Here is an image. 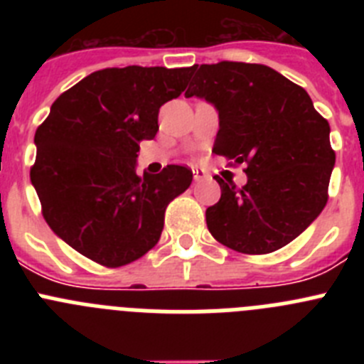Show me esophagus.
<instances>
[{"instance_id":"obj_1","label":"esophagus","mask_w":364,"mask_h":364,"mask_svg":"<svg viewBox=\"0 0 364 364\" xmlns=\"http://www.w3.org/2000/svg\"><path fill=\"white\" fill-rule=\"evenodd\" d=\"M193 178H195V182H202V180L208 178V173L197 167V169H193Z\"/></svg>"}]
</instances>
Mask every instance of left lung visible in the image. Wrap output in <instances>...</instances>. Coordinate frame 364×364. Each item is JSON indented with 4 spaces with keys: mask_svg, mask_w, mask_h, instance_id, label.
<instances>
[{
    "mask_svg": "<svg viewBox=\"0 0 364 364\" xmlns=\"http://www.w3.org/2000/svg\"><path fill=\"white\" fill-rule=\"evenodd\" d=\"M189 73L186 98H205L218 111L213 153L246 164L247 175L242 188L215 176L222 195L205 210L208 230L239 253L275 252L326 205L336 164L328 120L301 85L268 65L218 62Z\"/></svg>",
    "mask_w": 364,
    "mask_h": 364,
    "instance_id": "obj_1",
    "label": "left lung"
}]
</instances>
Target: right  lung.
Here are the masks:
<instances>
[{
    "instance_id": "right-lung-1",
    "label": "right lung",
    "mask_w": 364,
    "mask_h": 364,
    "mask_svg": "<svg viewBox=\"0 0 364 364\" xmlns=\"http://www.w3.org/2000/svg\"><path fill=\"white\" fill-rule=\"evenodd\" d=\"M189 69L96 70L58 96L34 134L31 182L43 218L105 268L146 255L162 235L167 204L191 186L186 166L136 175L138 144L153 140L160 107L182 95Z\"/></svg>"
}]
</instances>
